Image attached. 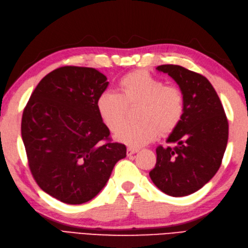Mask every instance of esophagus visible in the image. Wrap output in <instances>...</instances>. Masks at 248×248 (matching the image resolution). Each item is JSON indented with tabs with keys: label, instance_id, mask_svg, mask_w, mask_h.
Here are the masks:
<instances>
[{
	"label": "esophagus",
	"instance_id": "obj_1",
	"mask_svg": "<svg viewBox=\"0 0 248 248\" xmlns=\"http://www.w3.org/2000/svg\"><path fill=\"white\" fill-rule=\"evenodd\" d=\"M138 151H139L138 149H134V148H131V147H129V148L126 149V154L129 155V156H130V155H132V154H135V153H137V152H138Z\"/></svg>",
	"mask_w": 248,
	"mask_h": 248
}]
</instances>
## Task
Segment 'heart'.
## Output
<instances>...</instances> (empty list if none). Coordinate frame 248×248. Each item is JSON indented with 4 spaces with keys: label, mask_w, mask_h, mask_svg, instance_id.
<instances>
[{
    "label": "heart",
    "mask_w": 248,
    "mask_h": 248,
    "mask_svg": "<svg viewBox=\"0 0 248 248\" xmlns=\"http://www.w3.org/2000/svg\"><path fill=\"white\" fill-rule=\"evenodd\" d=\"M119 90L121 94L114 91L101 93L97 99V110L110 130H117L115 139L130 147L139 148L154 141L159 131L170 134L184 114V96L181 90L166 86L147 70L127 73L119 81ZM138 105L141 106L139 110L140 123L122 125L128 106Z\"/></svg>",
    "instance_id": "1"
}]
</instances>
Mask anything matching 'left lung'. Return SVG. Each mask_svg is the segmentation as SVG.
I'll use <instances>...</instances> for the list:
<instances>
[{"label": "left lung", "instance_id": "1", "mask_svg": "<svg viewBox=\"0 0 248 248\" xmlns=\"http://www.w3.org/2000/svg\"><path fill=\"white\" fill-rule=\"evenodd\" d=\"M156 69L175 80L184 96V114L168 137L175 148H156V164L149 176L159 190L173 197L202 188L221 167L229 124L217 92L206 78L180 65Z\"/></svg>", "mask_w": 248, "mask_h": 248}]
</instances>
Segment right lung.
<instances>
[{
  "label": "right lung",
  "mask_w": 248,
  "mask_h": 248,
  "mask_svg": "<svg viewBox=\"0 0 248 248\" xmlns=\"http://www.w3.org/2000/svg\"><path fill=\"white\" fill-rule=\"evenodd\" d=\"M107 78L95 68L64 66L36 86L22 114L21 136L32 176L43 191L81 204L104 188L115 163L126 156L97 110Z\"/></svg>",
  "instance_id": "1"
}]
</instances>
